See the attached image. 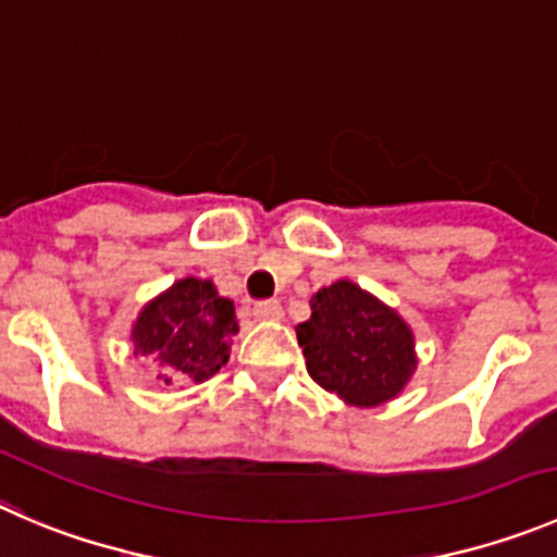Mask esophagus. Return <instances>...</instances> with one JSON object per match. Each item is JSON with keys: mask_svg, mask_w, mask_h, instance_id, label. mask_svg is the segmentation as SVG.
I'll use <instances>...</instances> for the list:
<instances>
[{"mask_svg": "<svg viewBox=\"0 0 557 557\" xmlns=\"http://www.w3.org/2000/svg\"><path fill=\"white\" fill-rule=\"evenodd\" d=\"M252 315H255V319H258V321H277V319H283V308H280V302L255 305Z\"/></svg>", "mask_w": 557, "mask_h": 557, "instance_id": "34e87169", "label": "esophagus"}]
</instances>
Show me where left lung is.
<instances>
[{"label": "left lung", "mask_w": 557, "mask_h": 557, "mask_svg": "<svg viewBox=\"0 0 557 557\" xmlns=\"http://www.w3.org/2000/svg\"><path fill=\"white\" fill-rule=\"evenodd\" d=\"M313 315L296 326L313 382L355 407L398 396L414 371V341L396 310L337 280L313 296Z\"/></svg>", "instance_id": "1"}]
</instances>
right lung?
<instances>
[{"label":"right lung","instance_id":"add662e5","mask_svg":"<svg viewBox=\"0 0 557 557\" xmlns=\"http://www.w3.org/2000/svg\"><path fill=\"white\" fill-rule=\"evenodd\" d=\"M238 332L231 299L216 296L208 280H178L148 305L134 324V346L164 384L206 382L227 362Z\"/></svg>","mask_w":557,"mask_h":557}]
</instances>
